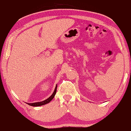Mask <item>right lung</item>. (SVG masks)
<instances>
[{
  "instance_id": "add662e5",
  "label": "right lung",
  "mask_w": 131,
  "mask_h": 131,
  "mask_svg": "<svg viewBox=\"0 0 131 131\" xmlns=\"http://www.w3.org/2000/svg\"><path fill=\"white\" fill-rule=\"evenodd\" d=\"M57 85H56V88H55L54 92H53L52 94V95H50V96L49 97V98H47V99L44 100V101H41V102H34V103H27V104L29 105H31V106L37 107V106H41V105H45V104H46L49 103V102H50V101H51L53 99V98L54 97L55 95H56V91H57Z\"/></svg>"
}]
</instances>
